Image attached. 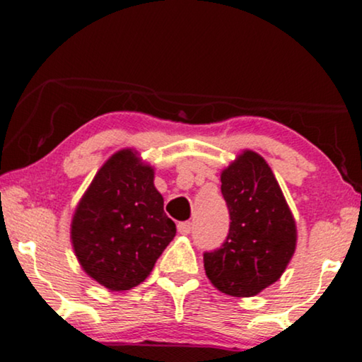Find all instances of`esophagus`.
<instances>
[{
	"mask_svg": "<svg viewBox=\"0 0 362 362\" xmlns=\"http://www.w3.org/2000/svg\"><path fill=\"white\" fill-rule=\"evenodd\" d=\"M191 227H192L191 222H180V224H177V232L182 235H187L191 232Z\"/></svg>",
	"mask_w": 362,
	"mask_h": 362,
	"instance_id": "34e87169",
	"label": "esophagus"
}]
</instances>
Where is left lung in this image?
<instances>
[{
  "label": "left lung",
  "instance_id": "left-lung-1",
  "mask_svg": "<svg viewBox=\"0 0 362 362\" xmlns=\"http://www.w3.org/2000/svg\"><path fill=\"white\" fill-rule=\"evenodd\" d=\"M230 214L221 249L204 254L207 279L222 293L255 296L284 275L296 249V222L264 158L244 150L221 173Z\"/></svg>",
  "mask_w": 362,
  "mask_h": 362
}]
</instances>
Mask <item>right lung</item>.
Wrapping results in <instances>:
<instances>
[{
    "label": "right lung",
    "mask_w": 362,
    "mask_h": 362,
    "mask_svg": "<svg viewBox=\"0 0 362 362\" xmlns=\"http://www.w3.org/2000/svg\"><path fill=\"white\" fill-rule=\"evenodd\" d=\"M163 204L155 168L135 148L113 153L72 216L71 242L82 270L112 291L145 281L176 235Z\"/></svg>",
    "instance_id": "obj_1"
}]
</instances>
